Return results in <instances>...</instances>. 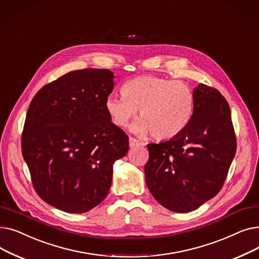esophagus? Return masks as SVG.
Listing matches in <instances>:
<instances>
[{"instance_id":"esophagus-1","label":"esophagus","mask_w":259,"mask_h":259,"mask_svg":"<svg viewBox=\"0 0 259 259\" xmlns=\"http://www.w3.org/2000/svg\"><path fill=\"white\" fill-rule=\"evenodd\" d=\"M129 146H130L131 148H133V147L144 146V144H143V143H141V142H139L137 139H134V138H129Z\"/></svg>"}]
</instances>
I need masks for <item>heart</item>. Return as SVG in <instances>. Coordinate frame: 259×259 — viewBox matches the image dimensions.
<instances>
[{
    "mask_svg": "<svg viewBox=\"0 0 259 259\" xmlns=\"http://www.w3.org/2000/svg\"><path fill=\"white\" fill-rule=\"evenodd\" d=\"M121 97L110 94L105 110L117 127H125L138 112L131 131L140 137L152 133L156 140H170L188 125L194 110V91L183 80L155 75L132 78L121 87Z\"/></svg>",
    "mask_w": 259,
    "mask_h": 259,
    "instance_id": "heart-1",
    "label": "heart"
}]
</instances>
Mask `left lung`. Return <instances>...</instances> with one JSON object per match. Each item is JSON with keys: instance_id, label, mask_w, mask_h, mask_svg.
Wrapping results in <instances>:
<instances>
[{"instance_id": "8db88e82", "label": "left lung", "mask_w": 259, "mask_h": 259, "mask_svg": "<svg viewBox=\"0 0 259 259\" xmlns=\"http://www.w3.org/2000/svg\"><path fill=\"white\" fill-rule=\"evenodd\" d=\"M194 110L185 129L167 142L148 144L146 184L162 207L191 212L221 191L236 153L230 107L207 85L194 89Z\"/></svg>"}]
</instances>
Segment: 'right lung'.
Returning <instances> with one entry per match:
<instances>
[{
    "mask_svg": "<svg viewBox=\"0 0 259 259\" xmlns=\"http://www.w3.org/2000/svg\"><path fill=\"white\" fill-rule=\"evenodd\" d=\"M113 72L83 69L45 85L32 99L22 154L38 196L68 213H85L107 196L114 161L129 150L128 135L105 110Z\"/></svg>",
    "mask_w": 259,
    "mask_h": 259,
    "instance_id": "right-lung-1",
    "label": "right lung"
}]
</instances>
